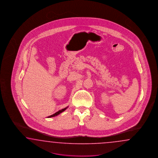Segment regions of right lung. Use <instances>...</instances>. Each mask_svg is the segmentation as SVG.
Instances as JSON below:
<instances>
[{
	"label": "right lung",
	"instance_id": "1",
	"mask_svg": "<svg viewBox=\"0 0 158 158\" xmlns=\"http://www.w3.org/2000/svg\"><path fill=\"white\" fill-rule=\"evenodd\" d=\"M68 106H67L66 108H64V109H62L61 110H58V112H56L54 114H53L52 115H50V116H48V118H52V117H54V116H57L58 115H59L60 114H61V113H62V112H64V110H67V108H68Z\"/></svg>",
	"mask_w": 158,
	"mask_h": 158
}]
</instances>
